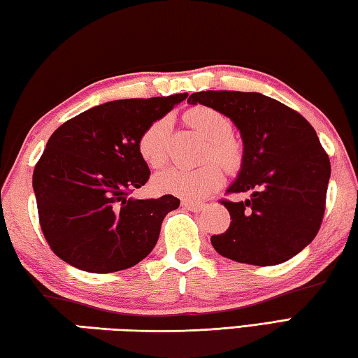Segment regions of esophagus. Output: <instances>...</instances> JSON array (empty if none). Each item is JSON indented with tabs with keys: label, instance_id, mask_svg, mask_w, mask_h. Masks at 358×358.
I'll list each match as a JSON object with an SVG mask.
<instances>
[{
	"label": "esophagus",
	"instance_id": "1",
	"mask_svg": "<svg viewBox=\"0 0 358 358\" xmlns=\"http://www.w3.org/2000/svg\"><path fill=\"white\" fill-rule=\"evenodd\" d=\"M182 207L187 208V210L190 212H199L202 210V204H198V202H192V201H182Z\"/></svg>",
	"mask_w": 358,
	"mask_h": 358
}]
</instances>
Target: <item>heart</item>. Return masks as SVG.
<instances>
[{
  "label": "heart",
  "mask_w": 358,
  "mask_h": 358,
  "mask_svg": "<svg viewBox=\"0 0 358 358\" xmlns=\"http://www.w3.org/2000/svg\"><path fill=\"white\" fill-rule=\"evenodd\" d=\"M187 121L202 137L208 140L206 160L215 159L222 166L232 168L240 164L241 146L232 137V121L224 113L207 106H196L187 112ZM171 132V118L164 117L152 121L137 140V151L146 165L160 168L168 159V137ZM224 180V173L217 164L204 166L179 168L173 166L156 174L152 185L156 190L168 194H176L188 201H201L207 198L215 188Z\"/></svg>",
  "instance_id": "obj_1"
}]
</instances>
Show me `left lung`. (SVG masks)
<instances>
[{
    "label": "left lung",
    "mask_w": 358,
    "mask_h": 358,
    "mask_svg": "<svg viewBox=\"0 0 358 358\" xmlns=\"http://www.w3.org/2000/svg\"><path fill=\"white\" fill-rule=\"evenodd\" d=\"M188 104L224 113L240 131L241 166L221 201L231 213L215 251L240 263L271 266L312 243L326 208L330 162L308 121L285 104L255 92H198Z\"/></svg>",
    "instance_id": "obj_1"
}]
</instances>
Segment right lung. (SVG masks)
Returning <instances> with one entry per match:
<instances>
[{
    "label": "right lung",
    "instance_id": "1",
    "mask_svg": "<svg viewBox=\"0 0 358 358\" xmlns=\"http://www.w3.org/2000/svg\"><path fill=\"white\" fill-rule=\"evenodd\" d=\"M188 93L117 99L79 113L54 131L32 174L40 226L54 254L83 271L106 274L137 265L176 210L173 194L136 199L150 179L137 140Z\"/></svg>",
    "mask_w": 358,
    "mask_h": 358
}]
</instances>
